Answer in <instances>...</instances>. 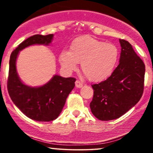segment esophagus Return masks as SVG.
<instances>
[{"instance_id": "1", "label": "esophagus", "mask_w": 153, "mask_h": 153, "mask_svg": "<svg viewBox=\"0 0 153 153\" xmlns=\"http://www.w3.org/2000/svg\"><path fill=\"white\" fill-rule=\"evenodd\" d=\"M82 86V82H80V80H76L75 81V87L81 88Z\"/></svg>"}]
</instances>
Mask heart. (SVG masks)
<instances>
[{
	"label": "heart",
	"mask_w": 153,
	"mask_h": 153,
	"mask_svg": "<svg viewBox=\"0 0 153 153\" xmlns=\"http://www.w3.org/2000/svg\"><path fill=\"white\" fill-rule=\"evenodd\" d=\"M119 59L117 47L88 36L73 40L69 52L62 51L59 62L67 71H76L78 63L88 78L95 82L108 78L114 71Z\"/></svg>",
	"instance_id": "obj_1"
}]
</instances>
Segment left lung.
Masks as SVG:
<instances>
[{
  "instance_id": "obj_1",
  "label": "left lung",
  "mask_w": 153,
  "mask_h": 153,
  "mask_svg": "<svg viewBox=\"0 0 153 153\" xmlns=\"http://www.w3.org/2000/svg\"><path fill=\"white\" fill-rule=\"evenodd\" d=\"M119 65L109 78L92 85L94 92L90 108L101 121L122 117L139 102L143 94L145 64L129 42L119 39Z\"/></svg>"
}]
</instances>
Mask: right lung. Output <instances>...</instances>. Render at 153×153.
Wrapping results in <instances>:
<instances>
[{
    "mask_svg": "<svg viewBox=\"0 0 153 153\" xmlns=\"http://www.w3.org/2000/svg\"><path fill=\"white\" fill-rule=\"evenodd\" d=\"M54 34H36L26 39L12 52L9 60L8 91L12 101L26 117L38 122H50L58 117L68 95L75 87V79L54 75L48 82L32 87L22 82L16 69L20 51L32 45L48 46Z\"/></svg>",
    "mask_w": 153,
    "mask_h": 153,
    "instance_id": "1",
    "label": "right lung"
}]
</instances>
